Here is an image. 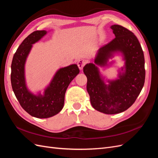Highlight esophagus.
I'll return each mask as SVG.
<instances>
[{
	"mask_svg": "<svg viewBox=\"0 0 158 158\" xmlns=\"http://www.w3.org/2000/svg\"><path fill=\"white\" fill-rule=\"evenodd\" d=\"M85 63H86V62H85V60H83V59H81V60H79L78 61V68L80 69V70H82L83 69V67L84 66V65L85 64Z\"/></svg>",
	"mask_w": 158,
	"mask_h": 158,
	"instance_id": "esophagus-1",
	"label": "esophagus"
}]
</instances>
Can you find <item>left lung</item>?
I'll return each mask as SVG.
<instances>
[{
    "label": "left lung",
    "mask_w": 158,
    "mask_h": 158,
    "mask_svg": "<svg viewBox=\"0 0 158 158\" xmlns=\"http://www.w3.org/2000/svg\"><path fill=\"white\" fill-rule=\"evenodd\" d=\"M111 29L115 38L101 47L93 63L83 69L91 104L97 111L108 114L125 111L135 103L144 86L146 74L144 52L135 35L119 25H113ZM115 54L122 55L125 65L119 70L117 79H105L98 66L112 64L108 63V59Z\"/></svg>",
    "instance_id": "8db88e82"
}]
</instances>
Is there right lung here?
Instances as JSON below:
<instances>
[{"label": "right lung", "instance_id": "obj_1", "mask_svg": "<svg viewBox=\"0 0 158 158\" xmlns=\"http://www.w3.org/2000/svg\"><path fill=\"white\" fill-rule=\"evenodd\" d=\"M47 33L45 30L35 31L28 35L18 47L11 64V84L22 107L32 117L49 118L58 114L64 106L66 89L79 73L77 64H73L56 72L51 82L37 94L28 89L25 76V64L33 44L39 41Z\"/></svg>", "mask_w": 158, "mask_h": 158}]
</instances>
